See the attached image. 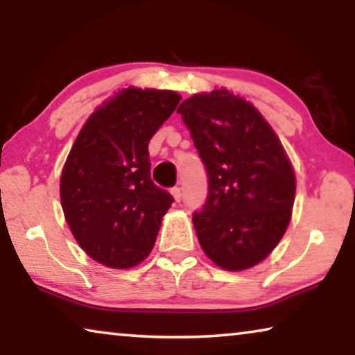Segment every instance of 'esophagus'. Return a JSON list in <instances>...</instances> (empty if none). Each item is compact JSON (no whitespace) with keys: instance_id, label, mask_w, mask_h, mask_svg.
I'll list each match as a JSON object with an SVG mask.
<instances>
[{"instance_id":"1","label":"esophagus","mask_w":355,"mask_h":355,"mask_svg":"<svg viewBox=\"0 0 355 355\" xmlns=\"http://www.w3.org/2000/svg\"><path fill=\"white\" fill-rule=\"evenodd\" d=\"M171 192H172L173 199H175L177 202L182 200V188H177V186H175V188H172V189H171Z\"/></svg>"}]
</instances>
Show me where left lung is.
I'll return each mask as SVG.
<instances>
[{
	"instance_id": "1",
	"label": "left lung",
	"mask_w": 355,
	"mask_h": 355,
	"mask_svg": "<svg viewBox=\"0 0 355 355\" xmlns=\"http://www.w3.org/2000/svg\"><path fill=\"white\" fill-rule=\"evenodd\" d=\"M177 112L205 164L208 196L192 214L202 249L225 271L263 261L291 219L296 177L257 107L218 89L196 94Z\"/></svg>"
}]
</instances>
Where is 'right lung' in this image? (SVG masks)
<instances>
[{"mask_svg": "<svg viewBox=\"0 0 355 355\" xmlns=\"http://www.w3.org/2000/svg\"><path fill=\"white\" fill-rule=\"evenodd\" d=\"M182 97L128 87L98 107L71 147L61 175L65 220L78 244L112 269L153 249L173 197L150 178L148 142Z\"/></svg>", "mask_w": 355, "mask_h": 355, "instance_id": "1", "label": "right lung"}]
</instances>
